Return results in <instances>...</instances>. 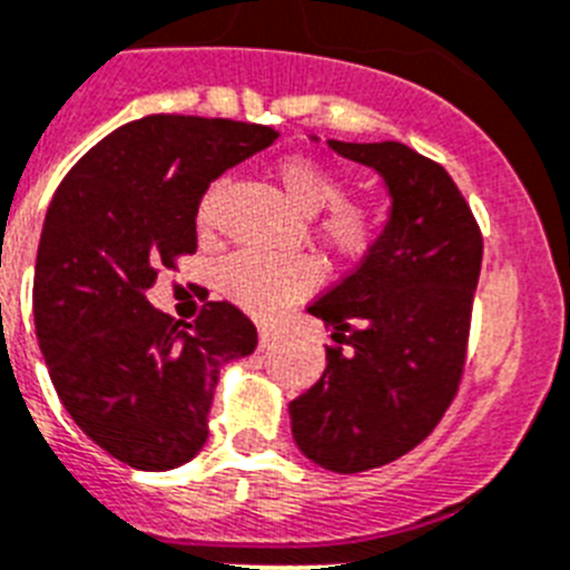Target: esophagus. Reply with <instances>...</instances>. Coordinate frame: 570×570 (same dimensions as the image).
I'll use <instances>...</instances> for the list:
<instances>
[{"instance_id":"obj_1","label":"esophagus","mask_w":570,"mask_h":570,"mask_svg":"<svg viewBox=\"0 0 570 570\" xmlns=\"http://www.w3.org/2000/svg\"><path fill=\"white\" fill-rule=\"evenodd\" d=\"M276 343V332L271 328V325H259V348L265 352V348H271V345Z\"/></svg>"}]
</instances>
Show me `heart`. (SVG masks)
I'll return each mask as SVG.
<instances>
[{
  "instance_id": "1",
  "label": "heart",
  "mask_w": 570,
  "mask_h": 570,
  "mask_svg": "<svg viewBox=\"0 0 570 570\" xmlns=\"http://www.w3.org/2000/svg\"><path fill=\"white\" fill-rule=\"evenodd\" d=\"M274 175L285 196L305 216H317L325 206L330 207L320 218V238L328 245V250L337 256H357L372 245L377 236V213L366 204L340 202L343 181L325 164L305 155H288L276 164ZM222 187L225 184H213L198 207V222L204 227L213 222ZM314 282H317V267L305 256L238 253L225 265V291L253 314H271L314 288Z\"/></svg>"
}]
</instances>
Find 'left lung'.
I'll return each instance as SVG.
<instances>
[{
    "label": "left lung",
    "mask_w": 570,
    "mask_h": 570,
    "mask_svg": "<svg viewBox=\"0 0 570 570\" xmlns=\"http://www.w3.org/2000/svg\"><path fill=\"white\" fill-rule=\"evenodd\" d=\"M325 146L377 173L389 210L363 262L308 305L334 345L288 415L305 459L363 473L421 444L459 389L481 233L446 169L406 144Z\"/></svg>",
    "instance_id": "1"
}]
</instances>
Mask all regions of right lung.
Segmentation results:
<instances>
[{
	"mask_svg": "<svg viewBox=\"0 0 570 570\" xmlns=\"http://www.w3.org/2000/svg\"><path fill=\"white\" fill-rule=\"evenodd\" d=\"M279 138L242 120L149 115L77 160L48 204L33 323L51 383L109 455L160 473L207 441L218 374L256 348V325L207 303L196 325L149 305L158 267L196 250L202 196Z\"/></svg>",
	"mask_w": 570,
	"mask_h": 570,
	"instance_id": "1",
	"label": "right lung"
}]
</instances>
